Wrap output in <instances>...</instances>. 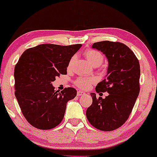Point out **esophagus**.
Instances as JSON below:
<instances>
[{
  "instance_id": "1",
  "label": "esophagus",
  "mask_w": 157,
  "mask_h": 157,
  "mask_svg": "<svg viewBox=\"0 0 157 157\" xmlns=\"http://www.w3.org/2000/svg\"><path fill=\"white\" fill-rule=\"evenodd\" d=\"M84 94H85V92H83L82 91H77V96H82V95H83Z\"/></svg>"
}]
</instances>
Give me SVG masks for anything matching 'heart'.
<instances>
[{
    "label": "heart",
    "mask_w": 157,
    "mask_h": 157,
    "mask_svg": "<svg viewBox=\"0 0 157 157\" xmlns=\"http://www.w3.org/2000/svg\"><path fill=\"white\" fill-rule=\"evenodd\" d=\"M85 57H86L88 61L94 67L100 66L104 60L103 55L100 52L96 51L94 49H88L84 52ZM74 61V57L71 59L68 63V67H71ZM94 82V79L93 78H84V77H80L75 81V84L79 88L82 89H89L90 86Z\"/></svg>",
    "instance_id": "1"
}]
</instances>
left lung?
<instances>
[{"label":"left lung","instance_id":"1","mask_svg":"<svg viewBox=\"0 0 157 157\" xmlns=\"http://www.w3.org/2000/svg\"><path fill=\"white\" fill-rule=\"evenodd\" d=\"M105 55L109 65L104 80L96 86L99 93L108 92L105 99L91 93L92 104L86 117L94 127L111 131L125 123L134 108L140 93V66L136 55L127 46L105 40L91 46Z\"/></svg>","mask_w":157,"mask_h":157}]
</instances>
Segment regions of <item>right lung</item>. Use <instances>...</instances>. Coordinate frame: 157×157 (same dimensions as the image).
Masks as SVG:
<instances>
[{
	"instance_id": "add662e5",
	"label": "right lung",
	"mask_w": 157,
	"mask_h": 157,
	"mask_svg": "<svg viewBox=\"0 0 157 157\" xmlns=\"http://www.w3.org/2000/svg\"><path fill=\"white\" fill-rule=\"evenodd\" d=\"M81 46L41 44L26 49L20 57L14 71L15 94L23 116L36 128L58 125L68 101L77 96L73 88L55 91L52 82L67 74L69 61Z\"/></svg>"
}]
</instances>
